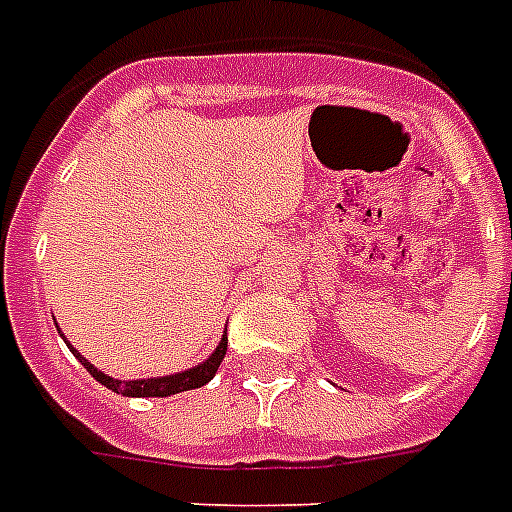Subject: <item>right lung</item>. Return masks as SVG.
<instances>
[{"label":"right lung","instance_id":"right-lung-1","mask_svg":"<svg viewBox=\"0 0 512 512\" xmlns=\"http://www.w3.org/2000/svg\"><path fill=\"white\" fill-rule=\"evenodd\" d=\"M68 348H71V345H68ZM225 350H228V337L220 340L215 353H212L204 364L193 366V369H188V372L170 374V377H156V380H130V382L114 380V377L98 372V369H95L87 358L79 356L76 350H74V356L82 361L84 369H87L95 380L103 382V385H106L108 390H114V393H122V396H138V398H151V396L164 398V396H175V393H183V390H193V388H201V385H207V382L215 377L220 361L225 358Z\"/></svg>","mask_w":512,"mask_h":512}]
</instances>
